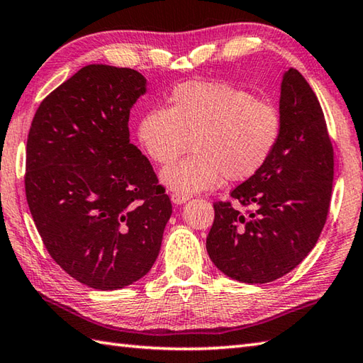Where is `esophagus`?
<instances>
[{"mask_svg":"<svg viewBox=\"0 0 363 363\" xmlns=\"http://www.w3.org/2000/svg\"><path fill=\"white\" fill-rule=\"evenodd\" d=\"M172 201H173L174 204H177V206L186 204V203L189 201V196H186V195H179V194H173V195H172Z\"/></svg>","mask_w":363,"mask_h":363,"instance_id":"obj_1","label":"esophagus"}]
</instances>
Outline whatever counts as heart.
I'll list each match as a JSON object with an SVG mask.
<instances>
[{
  "mask_svg": "<svg viewBox=\"0 0 363 363\" xmlns=\"http://www.w3.org/2000/svg\"><path fill=\"white\" fill-rule=\"evenodd\" d=\"M282 120L276 107L226 82H186L169 96L168 109L142 115L137 140L154 164L168 165L189 148L191 156L167 167L160 182L194 195L256 176L274 152Z\"/></svg>",
  "mask_w": 363,
  "mask_h": 363,
  "instance_id": "obj_1",
  "label": "heart"
}]
</instances>
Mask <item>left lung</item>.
Segmentation results:
<instances>
[{"label":"left lung","instance_id":"left-lung-1","mask_svg":"<svg viewBox=\"0 0 363 363\" xmlns=\"http://www.w3.org/2000/svg\"><path fill=\"white\" fill-rule=\"evenodd\" d=\"M281 137L260 172L230 196L251 206L245 215L215 203L206 248L221 273L245 284H267L306 259L323 230L334 181V151L321 106L295 68L284 72Z\"/></svg>","mask_w":363,"mask_h":363}]
</instances>
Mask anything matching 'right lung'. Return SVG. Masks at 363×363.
Wrapping results in <instances>:
<instances>
[{
    "instance_id": "add662e5",
    "label": "right lung",
    "mask_w": 363,
    "mask_h": 363,
    "mask_svg": "<svg viewBox=\"0 0 363 363\" xmlns=\"http://www.w3.org/2000/svg\"><path fill=\"white\" fill-rule=\"evenodd\" d=\"M148 90L130 68L91 64L38 106L25 189L54 262L96 290H118L156 262L172 203L129 140V112Z\"/></svg>"
}]
</instances>
